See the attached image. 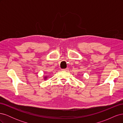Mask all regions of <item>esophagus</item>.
I'll return each instance as SVG.
<instances>
[{
    "label": "esophagus",
    "mask_w": 123,
    "mask_h": 123,
    "mask_svg": "<svg viewBox=\"0 0 123 123\" xmlns=\"http://www.w3.org/2000/svg\"><path fill=\"white\" fill-rule=\"evenodd\" d=\"M62 70L63 71H68L69 70V69L68 68H66V69H62Z\"/></svg>",
    "instance_id": "34e87169"
}]
</instances>
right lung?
<instances>
[{
  "instance_id": "add662e5",
  "label": "right lung",
  "mask_w": 123,
  "mask_h": 123,
  "mask_svg": "<svg viewBox=\"0 0 123 123\" xmlns=\"http://www.w3.org/2000/svg\"><path fill=\"white\" fill-rule=\"evenodd\" d=\"M48 77L47 76H44L43 78H44V80H47V78Z\"/></svg>"
}]
</instances>
